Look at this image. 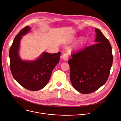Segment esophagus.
I'll use <instances>...</instances> for the list:
<instances>
[{
	"instance_id": "34e87169",
	"label": "esophagus",
	"mask_w": 121,
	"mask_h": 121,
	"mask_svg": "<svg viewBox=\"0 0 121 121\" xmlns=\"http://www.w3.org/2000/svg\"><path fill=\"white\" fill-rule=\"evenodd\" d=\"M62 58H63V59L65 61L68 60L69 58V54L68 53H64L63 54Z\"/></svg>"
}]
</instances>
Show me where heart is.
Listing matches in <instances>:
<instances>
[{"label":"heart","instance_id":"1","mask_svg":"<svg viewBox=\"0 0 121 121\" xmlns=\"http://www.w3.org/2000/svg\"><path fill=\"white\" fill-rule=\"evenodd\" d=\"M70 41H71L70 40H69V41H68L67 42H68V43H69V42H70Z\"/></svg>","mask_w":121,"mask_h":121}]
</instances>
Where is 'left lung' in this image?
<instances>
[{"instance_id": "8db88e82", "label": "left lung", "mask_w": 121, "mask_h": 121, "mask_svg": "<svg viewBox=\"0 0 121 121\" xmlns=\"http://www.w3.org/2000/svg\"><path fill=\"white\" fill-rule=\"evenodd\" d=\"M96 43L72 54L68 63L70 80L79 92H94L104 85L108 78L113 57L112 47L99 29H95Z\"/></svg>"}]
</instances>
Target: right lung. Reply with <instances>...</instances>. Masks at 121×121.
I'll list each match as a JSON object with an SVG mask.
<instances>
[{"instance_id":"right-lung-1","label":"right lung","mask_w":121,"mask_h":121,"mask_svg":"<svg viewBox=\"0 0 121 121\" xmlns=\"http://www.w3.org/2000/svg\"><path fill=\"white\" fill-rule=\"evenodd\" d=\"M30 30L26 26L17 35L10 48V66L13 77L24 88L30 91L40 90L49 81L53 69L60 60L61 52H44L33 61H23L18 52L22 36Z\"/></svg>"}]
</instances>
